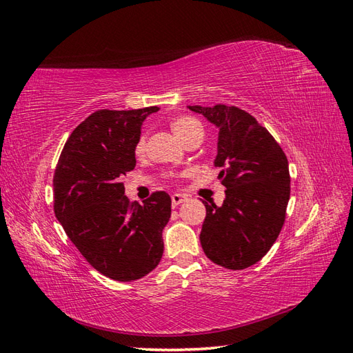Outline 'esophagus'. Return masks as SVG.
I'll use <instances>...</instances> for the list:
<instances>
[{"label": "esophagus", "instance_id": "esophagus-1", "mask_svg": "<svg viewBox=\"0 0 353 353\" xmlns=\"http://www.w3.org/2000/svg\"><path fill=\"white\" fill-rule=\"evenodd\" d=\"M185 201H188L186 195H182V194H173V195H171V204H173V207L180 205L182 203H185Z\"/></svg>", "mask_w": 353, "mask_h": 353}]
</instances>
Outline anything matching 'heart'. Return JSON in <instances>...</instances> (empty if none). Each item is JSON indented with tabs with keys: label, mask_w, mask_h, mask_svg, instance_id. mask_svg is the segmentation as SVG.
Instances as JSON below:
<instances>
[{
	"label": "heart",
	"mask_w": 353,
	"mask_h": 353,
	"mask_svg": "<svg viewBox=\"0 0 353 353\" xmlns=\"http://www.w3.org/2000/svg\"><path fill=\"white\" fill-rule=\"evenodd\" d=\"M171 130L176 134V137L180 140V142L186 143L188 140L194 139V137H203L204 136V127L199 121L190 115H180L171 121ZM146 148V136L142 134L139 137L137 143H136V154L142 155L145 152Z\"/></svg>",
	"instance_id": "obj_1"
}]
</instances>
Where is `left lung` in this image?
I'll use <instances>...</instances> for the list:
<instances>
[{"instance_id":"left-lung-1","label":"left lung","mask_w":353,"mask_h":353,"mask_svg":"<svg viewBox=\"0 0 353 353\" xmlns=\"http://www.w3.org/2000/svg\"><path fill=\"white\" fill-rule=\"evenodd\" d=\"M219 128L214 165L226 188L221 207L203 201L201 247L216 265L241 270L263 257L285 220L290 171L284 150L254 117L236 106H188Z\"/></svg>"}]
</instances>
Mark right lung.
I'll list each match as a JSON object with an SVG mask.
<instances>
[{
	"label": "right lung",
	"instance_id": "1",
	"mask_svg": "<svg viewBox=\"0 0 353 353\" xmlns=\"http://www.w3.org/2000/svg\"><path fill=\"white\" fill-rule=\"evenodd\" d=\"M158 110H96L69 136L53 177L54 214L68 238L96 270L121 283L148 275L164 253L170 195L130 203L121 182L136 167L143 121Z\"/></svg>",
	"mask_w": 353,
	"mask_h": 353
}]
</instances>
